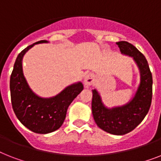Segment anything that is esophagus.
<instances>
[{
    "instance_id": "esophagus-1",
    "label": "esophagus",
    "mask_w": 161,
    "mask_h": 161,
    "mask_svg": "<svg viewBox=\"0 0 161 161\" xmlns=\"http://www.w3.org/2000/svg\"><path fill=\"white\" fill-rule=\"evenodd\" d=\"M95 83V76L93 74H87L84 78V86L85 87H88Z\"/></svg>"
}]
</instances>
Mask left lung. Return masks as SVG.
<instances>
[{"mask_svg": "<svg viewBox=\"0 0 161 161\" xmlns=\"http://www.w3.org/2000/svg\"><path fill=\"white\" fill-rule=\"evenodd\" d=\"M121 54L131 57L140 73V83L134 96L121 106L108 108L98 91L92 90V113L99 128L112 135L129 133L139 125L148 113L152 98V74L145 56L130 43H117Z\"/></svg>", "mask_w": 161, "mask_h": 161, "instance_id": "left-lung-1", "label": "left lung"}]
</instances>
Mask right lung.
Returning <instances> with one entry per match:
<instances>
[{
	"mask_svg": "<svg viewBox=\"0 0 161 161\" xmlns=\"http://www.w3.org/2000/svg\"><path fill=\"white\" fill-rule=\"evenodd\" d=\"M43 43L49 42L38 41L19 53L10 80L11 104L15 116L25 127L38 134H48L58 130L64 121L69 105L83 89V83L77 82L50 97H42L33 92L23 73L22 62L29 49Z\"/></svg>",
	"mask_w": 161,
	"mask_h": 161,
	"instance_id": "right-lung-1",
	"label": "right lung"
}]
</instances>
